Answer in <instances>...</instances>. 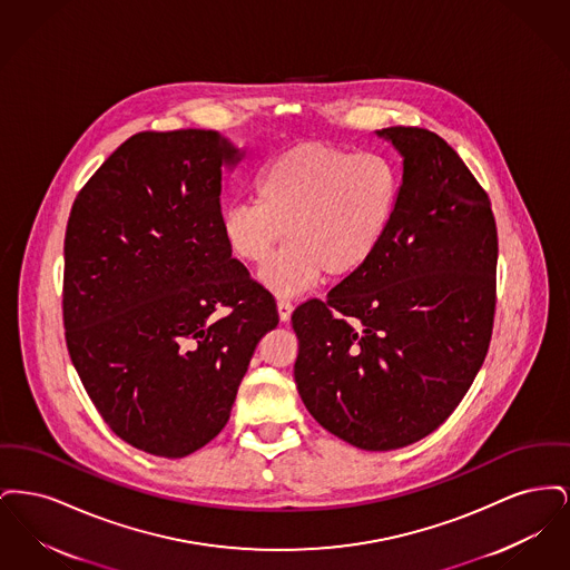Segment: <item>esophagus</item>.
Masks as SVG:
<instances>
[{
  "label": "esophagus",
  "instance_id": "esophagus-1",
  "mask_svg": "<svg viewBox=\"0 0 570 570\" xmlns=\"http://www.w3.org/2000/svg\"><path fill=\"white\" fill-rule=\"evenodd\" d=\"M293 309H295V307H293L291 301H284V298L277 301V314H279V321H282V323H288V321H291Z\"/></svg>",
  "mask_w": 570,
  "mask_h": 570
}]
</instances>
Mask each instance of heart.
<instances>
[{
    "label": "heart",
    "mask_w": 570,
    "mask_h": 570,
    "mask_svg": "<svg viewBox=\"0 0 570 570\" xmlns=\"http://www.w3.org/2000/svg\"><path fill=\"white\" fill-rule=\"evenodd\" d=\"M256 200L222 212V237L245 265H263L279 297H295L326 279L363 272L384 244L400 200L393 166L328 142H298L265 164L254 181Z\"/></svg>",
    "instance_id": "heart-1"
}]
</instances>
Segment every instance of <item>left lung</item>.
Wrapping results in <instances>:
<instances>
[{"label":"left lung","mask_w":570,"mask_h":570,"mask_svg":"<svg viewBox=\"0 0 570 570\" xmlns=\"http://www.w3.org/2000/svg\"><path fill=\"white\" fill-rule=\"evenodd\" d=\"M376 135L404 160L395 217L363 272L293 312L295 382L326 432L393 451L438 430L485 361L498 230L488 191L444 138Z\"/></svg>","instance_id":"obj_1"}]
</instances>
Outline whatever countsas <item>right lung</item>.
<instances>
[{"label":"right lung","mask_w":570,"mask_h":570,"mask_svg":"<svg viewBox=\"0 0 570 570\" xmlns=\"http://www.w3.org/2000/svg\"><path fill=\"white\" fill-rule=\"evenodd\" d=\"M242 158L216 130L138 132L68 219V353L110 430L158 458H186L224 430L279 323L272 293L222 237V168Z\"/></svg>","instance_id":"1"}]
</instances>
